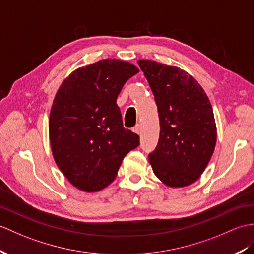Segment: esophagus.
<instances>
[{"label":"esophagus","instance_id":"obj_1","mask_svg":"<svg viewBox=\"0 0 254 254\" xmlns=\"http://www.w3.org/2000/svg\"><path fill=\"white\" fill-rule=\"evenodd\" d=\"M133 132L136 133V134H140V127H139L138 125L135 126V127H133Z\"/></svg>","mask_w":254,"mask_h":254}]
</instances>
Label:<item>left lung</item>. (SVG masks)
I'll use <instances>...</instances> for the list:
<instances>
[{
  "label": "left lung",
  "mask_w": 254,
  "mask_h": 254,
  "mask_svg": "<svg viewBox=\"0 0 254 254\" xmlns=\"http://www.w3.org/2000/svg\"><path fill=\"white\" fill-rule=\"evenodd\" d=\"M154 93L160 135L148 159L157 178L170 187L196 182L216 143L213 110L203 88L178 67L138 61Z\"/></svg>",
  "instance_id": "obj_1"
}]
</instances>
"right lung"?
I'll return each mask as SVG.
<instances>
[{"label":"right lung","instance_id":"1","mask_svg":"<svg viewBox=\"0 0 254 254\" xmlns=\"http://www.w3.org/2000/svg\"><path fill=\"white\" fill-rule=\"evenodd\" d=\"M138 72L132 64L103 60L76 69L63 82L50 115V140L55 162L68 181L84 191L113 182L139 136L123 127L117 97Z\"/></svg>","mask_w":254,"mask_h":254}]
</instances>
